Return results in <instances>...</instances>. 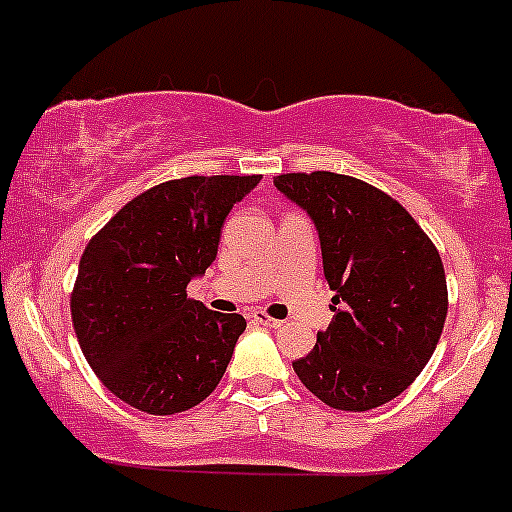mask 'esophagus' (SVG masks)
<instances>
[{
    "label": "esophagus",
    "mask_w": 512,
    "mask_h": 512,
    "mask_svg": "<svg viewBox=\"0 0 512 512\" xmlns=\"http://www.w3.org/2000/svg\"><path fill=\"white\" fill-rule=\"evenodd\" d=\"M255 322H260V325L270 327V330H277V327H282L280 320H275V317H270L267 312H255Z\"/></svg>",
    "instance_id": "obj_1"
}]
</instances>
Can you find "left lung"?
Returning a JSON list of instances; mask_svg holds the SVG:
<instances>
[{"mask_svg": "<svg viewBox=\"0 0 512 512\" xmlns=\"http://www.w3.org/2000/svg\"><path fill=\"white\" fill-rule=\"evenodd\" d=\"M275 187L312 217L332 297V322L292 362L335 410L365 413L398 398L433 357L448 315L443 260L408 210L337 172H287Z\"/></svg>", "mask_w": 512, "mask_h": 512, "instance_id": "left-lung-1", "label": "left lung"}]
</instances>
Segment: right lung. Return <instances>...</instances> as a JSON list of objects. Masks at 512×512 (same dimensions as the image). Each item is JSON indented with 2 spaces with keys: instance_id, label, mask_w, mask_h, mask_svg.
<instances>
[{
  "instance_id": "obj_1",
  "label": "right lung",
  "mask_w": 512,
  "mask_h": 512,
  "mask_svg": "<svg viewBox=\"0 0 512 512\" xmlns=\"http://www.w3.org/2000/svg\"><path fill=\"white\" fill-rule=\"evenodd\" d=\"M260 175H192L127 202L84 247L74 280V332L94 375L150 415L200 405L220 385L245 317L187 297L217 257L232 205Z\"/></svg>"
}]
</instances>
